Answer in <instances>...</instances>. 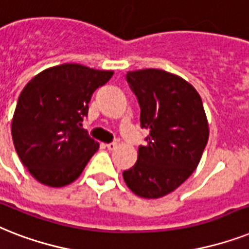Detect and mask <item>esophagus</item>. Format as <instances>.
Returning a JSON list of instances; mask_svg holds the SVG:
<instances>
[{
	"label": "esophagus",
	"instance_id": "obj_1",
	"mask_svg": "<svg viewBox=\"0 0 249 249\" xmlns=\"http://www.w3.org/2000/svg\"><path fill=\"white\" fill-rule=\"evenodd\" d=\"M117 146H118V144H117V142H109V144H107V148H108V150H114Z\"/></svg>",
	"mask_w": 249,
	"mask_h": 249
}]
</instances>
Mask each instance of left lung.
<instances>
[{"label":"left lung","instance_id":"obj_1","mask_svg":"<svg viewBox=\"0 0 249 249\" xmlns=\"http://www.w3.org/2000/svg\"><path fill=\"white\" fill-rule=\"evenodd\" d=\"M126 79L140 105L141 127L149 135L123 178L136 196L156 199L194 172L208 141V122L199 93L178 75L140 69L128 71Z\"/></svg>","mask_w":249,"mask_h":249}]
</instances>
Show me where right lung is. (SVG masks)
<instances>
[{
	"label": "right lung",
	"instance_id": "right-lung-1",
	"mask_svg": "<svg viewBox=\"0 0 249 249\" xmlns=\"http://www.w3.org/2000/svg\"><path fill=\"white\" fill-rule=\"evenodd\" d=\"M112 71L81 64L45 69L27 83L11 122L15 150L36 180L60 188L82 174L99 144L82 128L93 91Z\"/></svg>",
	"mask_w": 249,
	"mask_h": 249
}]
</instances>
